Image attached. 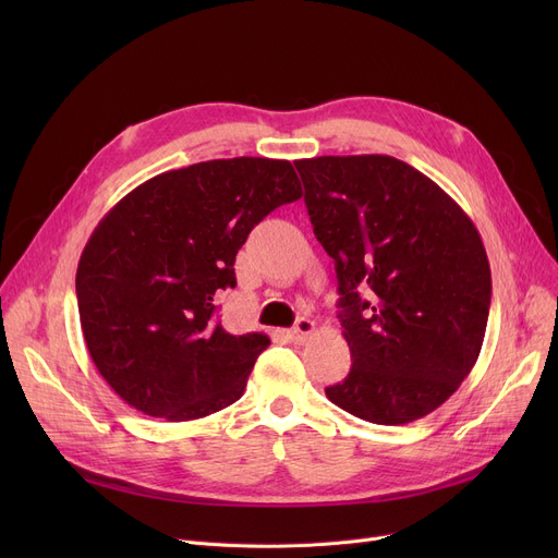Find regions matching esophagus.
Segmentation results:
<instances>
[{"instance_id": "obj_1", "label": "esophagus", "mask_w": 558, "mask_h": 558, "mask_svg": "<svg viewBox=\"0 0 558 558\" xmlns=\"http://www.w3.org/2000/svg\"><path fill=\"white\" fill-rule=\"evenodd\" d=\"M312 332H314V320H310V318H305V316H303V318H299V320H296V326L291 328L289 337L294 339L296 343H303Z\"/></svg>"}]
</instances>
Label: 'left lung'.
Segmentation results:
<instances>
[{"label": "left lung", "instance_id": "8db88e82", "mask_svg": "<svg viewBox=\"0 0 558 558\" xmlns=\"http://www.w3.org/2000/svg\"><path fill=\"white\" fill-rule=\"evenodd\" d=\"M294 165L316 240L335 259L353 357L326 396L377 425L432 414L473 371L484 343L490 267L475 223L425 173L391 156Z\"/></svg>", "mask_w": 558, "mask_h": 558}]
</instances>
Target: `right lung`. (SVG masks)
Returning <instances> with one entry per match:
<instances>
[{"instance_id":"add662e5","label":"right lung","mask_w":558,"mask_h":558,"mask_svg":"<svg viewBox=\"0 0 558 558\" xmlns=\"http://www.w3.org/2000/svg\"><path fill=\"white\" fill-rule=\"evenodd\" d=\"M303 196L289 160L228 158L154 175L112 205L76 269L90 357L126 404L171 423L240 400L267 335H230L215 296L234 287L248 232Z\"/></svg>"}]
</instances>
